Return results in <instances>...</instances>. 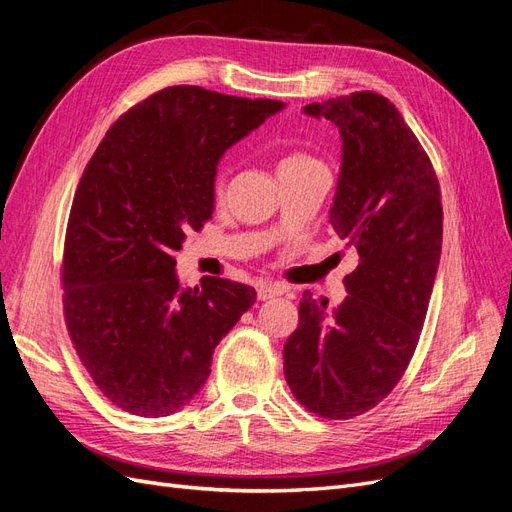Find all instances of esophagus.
<instances>
[{
  "label": "esophagus",
  "mask_w": 512,
  "mask_h": 512,
  "mask_svg": "<svg viewBox=\"0 0 512 512\" xmlns=\"http://www.w3.org/2000/svg\"><path fill=\"white\" fill-rule=\"evenodd\" d=\"M258 301H267V299H273V297H280V294L286 292V286L284 284H258Z\"/></svg>",
  "instance_id": "34e87169"
}]
</instances>
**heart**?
<instances>
[{
  "label": "heart",
  "mask_w": 512,
  "mask_h": 512,
  "mask_svg": "<svg viewBox=\"0 0 512 512\" xmlns=\"http://www.w3.org/2000/svg\"><path fill=\"white\" fill-rule=\"evenodd\" d=\"M312 166H324L320 160H316L314 156H309V153H303V151H292L288 153V156L282 158L280 162V170H297V168H312ZM224 173L222 170H218L213 177V183H211V192L215 198H222L224 196Z\"/></svg>",
  "instance_id": "heart-1"
}]
</instances>
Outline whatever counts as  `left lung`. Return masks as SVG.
Listing matches in <instances>:
<instances>
[{
  "label": "left lung",
  "mask_w": 512,
  "mask_h": 512,
  "mask_svg": "<svg viewBox=\"0 0 512 512\" xmlns=\"http://www.w3.org/2000/svg\"><path fill=\"white\" fill-rule=\"evenodd\" d=\"M344 141L331 226L359 252L348 297L303 294L299 327L284 344V376L316 416L348 421L389 395L421 337L442 250V194L423 145L395 104L354 91L305 106Z\"/></svg>",
  "instance_id": "8db88e82"
}]
</instances>
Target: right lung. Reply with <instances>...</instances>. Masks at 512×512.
Wrapping results in <instances>:
<instances>
[{
  "label": "right lung",
  "instance_id": "right-lung-1",
  "mask_svg": "<svg viewBox=\"0 0 512 512\" xmlns=\"http://www.w3.org/2000/svg\"><path fill=\"white\" fill-rule=\"evenodd\" d=\"M284 104L175 85L134 104L87 162L61 258L66 329L113 406L168 416L203 389L213 350L256 301L222 277L181 290L175 254L211 220L222 153Z\"/></svg>",
  "mask_w": 512,
  "mask_h": 512
}]
</instances>
